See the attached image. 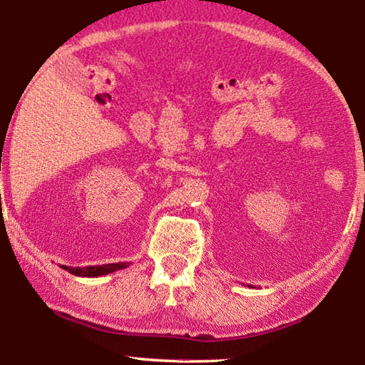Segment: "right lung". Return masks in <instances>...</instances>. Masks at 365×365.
<instances>
[{"mask_svg": "<svg viewBox=\"0 0 365 365\" xmlns=\"http://www.w3.org/2000/svg\"><path fill=\"white\" fill-rule=\"evenodd\" d=\"M130 265V262H115V264H103V265H86V267H67L63 265V269L71 272V274L77 277H88V279H93V277H103L108 274H113L115 270L125 269Z\"/></svg>", "mask_w": 365, "mask_h": 365, "instance_id": "add662e5", "label": "right lung"}]
</instances>
